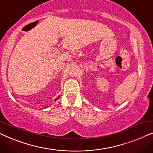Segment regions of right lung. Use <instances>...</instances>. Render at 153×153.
<instances>
[{
	"mask_svg": "<svg viewBox=\"0 0 153 153\" xmlns=\"http://www.w3.org/2000/svg\"><path fill=\"white\" fill-rule=\"evenodd\" d=\"M58 98H59V97H58V98H56V100H55V101H56V100H58Z\"/></svg>",
	"mask_w": 153,
	"mask_h": 153,
	"instance_id": "add662e5",
	"label": "right lung"
}]
</instances>
